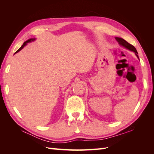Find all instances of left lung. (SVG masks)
Listing matches in <instances>:
<instances>
[{"label":"left lung","mask_w":154,"mask_h":154,"mask_svg":"<svg viewBox=\"0 0 154 154\" xmlns=\"http://www.w3.org/2000/svg\"><path fill=\"white\" fill-rule=\"evenodd\" d=\"M115 38H116V40H117V41L118 42V43H119L121 45L123 46L124 48L128 49L130 50V51H134V52L135 53V54H136V55L137 56V57L139 58V57H138V55H137V54H138L137 51L136 49L135 48V47H134V45H131L130 44L128 43L127 41L125 40L124 39H123V38H119V37H116Z\"/></svg>","instance_id":"left-lung-1"}]
</instances>
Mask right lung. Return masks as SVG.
<instances>
[{"instance_id":"add662e5","label":"right lung","mask_w":154,"mask_h":154,"mask_svg":"<svg viewBox=\"0 0 154 154\" xmlns=\"http://www.w3.org/2000/svg\"><path fill=\"white\" fill-rule=\"evenodd\" d=\"M34 40H35V38H30V39H29V40H27L26 42H24V44H23V45L21 46V47L16 51L15 53H18V52H19V51H20V50H22L23 48H24V46H26V45H27V43L31 42H32V41H34Z\"/></svg>"}]
</instances>
